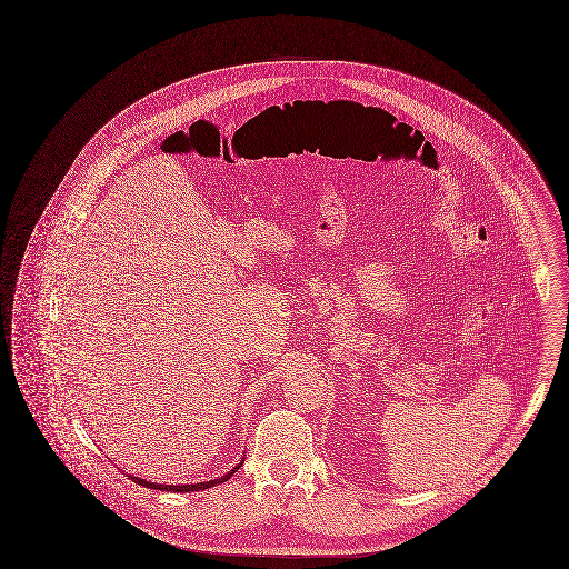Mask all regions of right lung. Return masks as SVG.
Masks as SVG:
<instances>
[{"label": "right lung", "instance_id": "add662e5", "mask_svg": "<svg viewBox=\"0 0 569 569\" xmlns=\"http://www.w3.org/2000/svg\"><path fill=\"white\" fill-rule=\"evenodd\" d=\"M243 463V457H241V461L227 472V475H222V477H218V479H209V481H200V483H156V481H147V479H140V477H133V475H127L131 481H136V483H140V486H147V488H153V490H167V492H200V490H207V488H211V486H218V483H224L228 481L230 477H232V472H237L239 470V466Z\"/></svg>", "mask_w": 569, "mask_h": 569}]
</instances>
